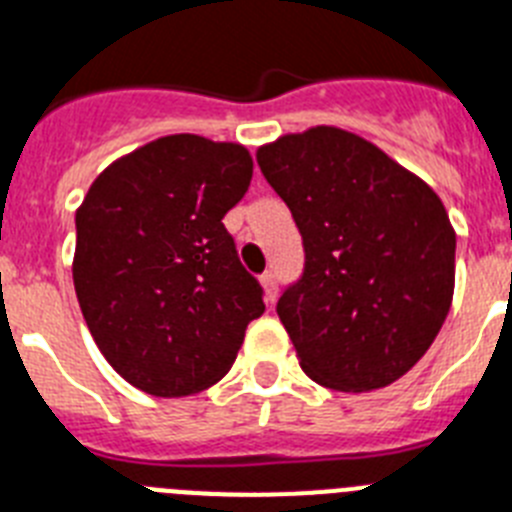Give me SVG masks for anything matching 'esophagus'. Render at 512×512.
Here are the masks:
<instances>
[{"label": "esophagus", "mask_w": 512, "mask_h": 512, "mask_svg": "<svg viewBox=\"0 0 512 512\" xmlns=\"http://www.w3.org/2000/svg\"><path fill=\"white\" fill-rule=\"evenodd\" d=\"M260 283H263L265 296H268L270 302H273V299H276V294H278V273H276V270H265L263 276H260Z\"/></svg>", "instance_id": "34e87169"}]
</instances>
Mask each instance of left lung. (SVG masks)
<instances>
[{"label": "left lung", "mask_w": 512, "mask_h": 512, "mask_svg": "<svg viewBox=\"0 0 512 512\" xmlns=\"http://www.w3.org/2000/svg\"><path fill=\"white\" fill-rule=\"evenodd\" d=\"M304 244L278 299L299 364L325 388H385L414 367L450 312L455 231L435 190L338 127L257 150Z\"/></svg>", "instance_id": "1"}]
</instances>
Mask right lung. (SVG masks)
Listing matches in <instances>:
<instances>
[{
	"mask_svg": "<svg viewBox=\"0 0 512 512\" xmlns=\"http://www.w3.org/2000/svg\"><path fill=\"white\" fill-rule=\"evenodd\" d=\"M252 158L236 143L169 135L119 158L75 213L77 302L106 362L158 398L200 393L231 369L263 286L223 216Z\"/></svg>",
	"mask_w": 512,
	"mask_h": 512,
	"instance_id": "1",
	"label": "right lung"
}]
</instances>
